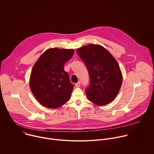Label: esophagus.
<instances>
[{"mask_svg":"<svg viewBox=\"0 0 154 154\" xmlns=\"http://www.w3.org/2000/svg\"><path fill=\"white\" fill-rule=\"evenodd\" d=\"M80 84H81V83H80V82H78L77 83H75V87H77H77H79V86H80Z\"/></svg>","mask_w":154,"mask_h":154,"instance_id":"obj_1","label":"esophagus"}]
</instances>
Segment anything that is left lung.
Masks as SVG:
<instances>
[{
	"label": "left lung",
	"mask_w": 154,
	"mask_h": 154,
	"mask_svg": "<svg viewBox=\"0 0 154 154\" xmlns=\"http://www.w3.org/2000/svg\"><path fill=\"white\" fill-rule=\"evenodd\" d=\"M76 52L85 63L90 78V84L85 91L88 99L99 106L112 102L122 82V75L115 58L105 48L97 45L83 46Z\"/></svg>",
	"instance_id": "left-lung-1"
}]
</instances>
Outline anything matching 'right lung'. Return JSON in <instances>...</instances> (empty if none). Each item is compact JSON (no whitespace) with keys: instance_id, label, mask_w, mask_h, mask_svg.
Listing matches in <instances>:
<instances>
[{"instance_id":"1","label":"right lung","mask_w":154,"mask_h":154,"mask_svg":"<svg viewBox=\"0 0 154 154\" xmlns=\"http://www.w3.org/2000/svg\"><path fill=\"white\" fill-rule=\"evenodd\" d=\"M74 53L73 49L51 48L38 58L30 77V90L43 106L57 108L67 102L74 85L64 65Z\"/></svg>"}]
</instances>
